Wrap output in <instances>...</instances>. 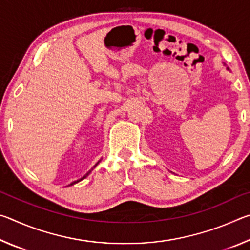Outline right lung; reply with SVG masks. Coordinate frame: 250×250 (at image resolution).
I'll list each match as a JSON object with an SVG mask.
<instances>
[{
  "label": "right lung",
  "mask_w": 250,
  "mask_h": 250,
  "mask_svg": "<svg viewBox=\"0 0 250 250\" xmlns=\"http://www.w3.org/2000/svg\"><path fill=\"white\" fill-rule=\"evenodd\" d=\"M98 163H99V161H98V162H97V163L95 164V167H96V166H97V164H98ZM94 167H92V168H94ZM92 168H91V170H92ZM89 173H90V171H89V172H88V173H87V174H84V176H83V177H82V179H80V180H78V181H74V182H73V183H70L69 185H73V184H75V183H77V182H79V181H82V180H83V179H84V177H86V176H87L88 174H89Z\"/></svg>",
  "instance_id": "add662e5"
}]
</instances>
